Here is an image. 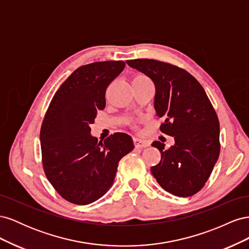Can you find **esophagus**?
<instances>
[{"mask_svg":"<svg viewBox=\"0 0 249 249\" xmlns=\"http://www.w3.org/2000/svg\"><path fill=\"white\" fill-rule=\"evenodd\" d=\"M134 145L137 148H142V147H147L149 145V143L146 140H143L140 138H134Z\"/></svg>","mask_w":249,"mask_h":249,"instance_id":"1","label":"esophagus"}]
</instances>
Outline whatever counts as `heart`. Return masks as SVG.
Wrapping results in <instances>:
<instances>
[{"label": "heart", "instance_id": "1", "mask_svg": "<svg viewBox=\"0 0 249 249\" xmlns=\"http://www.w3.org/2000/svg\"><path fill=\"white\" fill-rule=\"evenodd\" d=\"M147 80H149V79L146 76H144V74L138 73V74H135V76L132 78V83L141 82V81H147Z\"/></svg>", "mask_w": 249, "mask_h": 249}]
</instances>
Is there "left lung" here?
<instances>
[{
  "instance_id": "1",
  "label": "left lung",
  "mask_w": 249,
  "mask_h": 249,
  "mask_svg": "<svg viewBox=\"0 0 249 249\" xmlns=\"http://www.w3.org/2000/svg\"><path fill=\"white\" fill-rule=\"evenodd\" d=\"M156 86L155 109L163 119L160 130L175 138L165 148L155 141L161 161L150 168L164 190L189 197L202 189L219 157V120L205 89L180 67L154 59L127 60Z\"/></svg>"
}]
</instances>
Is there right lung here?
Listing matches in <instances>:
<instances>
[{
	"label": "right lung",
	"mask_w": 249,
	"mask_h": 249,
	"mask_svg": "<svg viewBox=\"0 0 249 249\" xmlns=\"http://www.w3.org/2000/svg\"><path fill=\"white\" fill-rule=\"evenodd\" d=\"M124 61L80 66L57 90L40 129L42 167L65 200L88 205L113 185L118 162L134 148L131 136L114 133L97 142L90 124L106 106V90L124 69Z\"/></svg>",
	"instance_id": "obj_1"
}]
</instances>
